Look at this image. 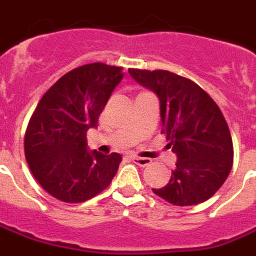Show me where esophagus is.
Masks as SVG:
<instances>
[{
  "label": "esophagus",
  "mask_w": 256,
  "mask_h": 256,
  "mask_svg": "<svg viewBox=\"0 0 256 256\" xmlns=\"http://www.w3.org/2000/svg\"><path fill=\"white\" fill-rule=\"evenodd\" d=\"M132 162H134L136 166L139 167H146L151 163V159H147V158H140V156H132Z\"/></svg>",
  "instance_id": "34e87169"
}]
</instances>
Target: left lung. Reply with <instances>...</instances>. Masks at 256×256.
<instances>
[{
	"instance_id": "left-lung-1",
	"label": "left lung",
	"mask_w": 256,
	"mask_h": 256,
	"mask_svg": "<svg viewBox=\"0 0 256 256\" xmlns=\"http://www.w3.org/2000/svg\"><path fill=\"white\" fill-rule=\"evenodd\" d=\"M128 72L159 97L162 132L178 156L171 180L152 192L178 206L210 198L229 176L234 158L229 126L218 105L194 81L170 70Z\"/></svg>"
}]
</instances>
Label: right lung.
<instances>
[{
    "instance_id": "obj_1",
    "label": "right lung",
    "mask_w": 256,
    "mask_h": 256,
    "mask_svg": "<svg viewBox=\"0 0 256 256\" xmlns=\"http://www.w3.org/2000/svg\"><path fill=\"white\" fill-rule=\"evenodd\" d=\"M122 67L85 64L70 70L43 94L24 134V155L36 182L63 202H84L109 186L120 154L88 152L86 132L98 124Z\"/></svg>"
}]
</instances>
